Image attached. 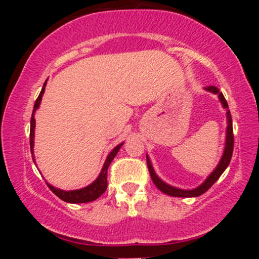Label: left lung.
Instances as JSON below:
<instances>
[{"mask_svg":"<svg viewBox=\"0 0 259 259\" xmlns=\"http://www.w3.org/2000/svg\"><path fill=\"white\" fill-rule=\"evenodd\" d=\"M204 90L208 92H212V94L214 95H218L219 101H221L223 108L227 111V121H228L227 136H225V147H224V151H223L222 158L219 160L218 165H217L214 170L208 175L206 180H204L201 185H198L197 187H195V189H191V190H184V189H179V187L169 185V184L165 183V181L160 179L158 175L156 174V171H154L150 157L146 156L147 167H148V170H150V175L151 178H152L154 185L158 187L160 191L164 192V194H167L169 196H174V197H197V196H201L202 194H204L208 189H210V186H212L213 184L221 178V175L224 173V170L228 168L229 163H230L231 160V156H233V150H234V134H233V120H231V114H230V111H229L228 102L227 100L224 99V95L219 91V89L217 88V86H207V88H204Z\"/></svg>","mask_w":259,"mask_h":259,"instance_id":"left-lung-1","label":"left lung"}]
</instances>
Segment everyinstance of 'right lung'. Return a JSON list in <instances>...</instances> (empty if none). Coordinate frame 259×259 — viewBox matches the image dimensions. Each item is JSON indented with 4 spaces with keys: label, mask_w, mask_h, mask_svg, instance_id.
Listing matches in <instances>:
<instances>
[{
    "label": "right lung",
    "mask_w": 259,
    "mask_h": 259,
    "mask_svg": "<svg viewBox=\"0 0 259 259\" xmlns=\"http://www.w3.org/2000/svg\"><path fill=\"white\" fill-rule=\"evenodd\" d=\"M47 84V80L45 81L42 90H41L40 95H38L37 100L35 101L34 105V109H32V115H31V120H30V150H31V154H32V160L35 163V156H34V139H35V112L36 109L40 107L41 100H42L44 92H45V86ZM124 142L117 145L113 150L109 152L108 156L105 160V164H103L102 169H101V173L97 177V179L95 181H92L90 185L82 187V189H78V190H70V191H65V190H61L57 189V187L52 186L51 184L46 183L47 186L51 189V191L55 194L56 196H58L61 200H63L64 202H68V203H88V202L95 201L100 197L103 192L106 191L107 189V170H108L109 164L117 156L118 151L120 150V147L123 146Z\"/></svg>",
    "instance_id": "obj_1"
}]
</instances>
